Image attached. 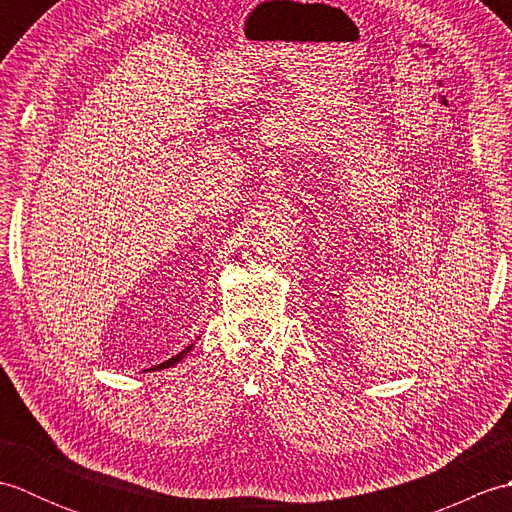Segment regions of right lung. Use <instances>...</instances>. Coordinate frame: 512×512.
Wrapping results in <instances>:
<instances>
[{
  "mask_svg": "<svg viewBox=\"0 0 512 512\" xmlns=\"http://www.w3.org/2000/svg\"><path fill=\"white\" fill-rule=\"evenodd\" d=\"M189 352H191V345H189V347H184V350H182V352H180V354H176V356H173V358H169V361H165V363H160V365H158V367H160V369H162V367H169V365H176V363H178V361H182V358H184V356H187V354H189Z\"/></svg>",
  "mask_w": 512,
  "mask_h": 512,
  "instance_id": "add662e5",
  "label": "right lung"
}]
</instances>
